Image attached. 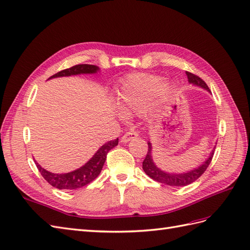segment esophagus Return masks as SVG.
<instances>
[{
    "instance_id": "34e87169",
    "label": "esophagus",
    "mask_w": 250,
    "mask_h": 250,
    "mask_svg": "<svg viewBox=\"0 0 250 250\" xmlns=\"http://www.w3.org/2000/svg\"><path fill=\"white\" fill-rule=\"evenodd\" d=\"M136 137H138V133L134 130H129L124 134L123 137H121V143H124V144L129 143L130 140L136 138Z\"/></svg>"
}]
</instances>
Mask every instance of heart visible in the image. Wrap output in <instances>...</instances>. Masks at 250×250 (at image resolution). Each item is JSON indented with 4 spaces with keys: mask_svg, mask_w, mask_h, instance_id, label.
I'll return each instance as SVG.
<instances>
[{
    "mask_svg": "<svg viewBox=\"0 0 250 250\" xmlns=\"http://www.w3.org/2000/svg\"><path fill=\"white\" fill-rule=\"evenodd\" d=\"M172 88L163 78L151 74H133L121 83L117 93L119 110L127 115L144 112L149 104L159 108L168 104Z\"/></svg>",
    "mask_w": 250,
    "mask_h": 250,
    "instance_id": "b5f03b06",
    "label": "heart"
}]
</instances>
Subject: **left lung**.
<instances>
[{
	"mask_svg": "<svg viewBox=\"0 0 250 250\" xmlns=\"http://www.w3.org/2000/svg\"><path fill=\"white\" fill-rule=\"evenodd\" d=\"M186 75L188 77V81L189 83H192V84L201 86L203 88L206 89L209 93L210 89L208 85L205 83L204 80H202L200 77L186 72ZM148 153H146V156L144 159L143 162V169L145 171V173L146 175H149L152 180H154L158 183H162L165 185H169V186H173V187H183V186H187V185H190L191 183L195 182L198 177H200L206 169L208 168V166L211 163V159L213 157L214 154V149L211 151L209 157L206 159V162H204L203 165L198 166L197 168L190 170L187 172H184V173H168V172H165L162 169H159L157 166L153 162L152 158V145L150 142H148Z\"/></svg>",
	"mask_w": 250,
	"mask_h": 250,
	"instance_id": "1",
	"label": "left lung"
}]
</instances>
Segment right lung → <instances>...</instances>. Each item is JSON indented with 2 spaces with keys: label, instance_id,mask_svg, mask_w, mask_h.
Instances as JSON below:
<instances>
[{
  "label": "right lung",
  "instance_id": "add662e5",
  "mask_svg": "<svg viewBox=\"0 0 250 250\" xmlns=\"http://www.w3.org/2000/svg\"><path fill=\"white\" fill-rule=\"evenodd\" d=\"M97 72H99L98 66L92 65V64H78V65L61 70V72L53 75L49 79L57 78V77H68L81 74H96ZM117 145L118 138L115 140H111V142H107L104 146H101V148L98 149V151L95 153L93 157L89 159L86 164L83 165L79 169L68 172V173H52V172L46 171L45 169L42 168L37 162L36 166L37 168L39 169L41 175L45 178V181L49 185H52L53 187L60 190H74L85 186V185L93 182L95 178L100 174L108 151L113 149L114 146H116Z\"/></svg>",
  "mask_w": 250,
  "mask_h": 250
}]
</instances>
